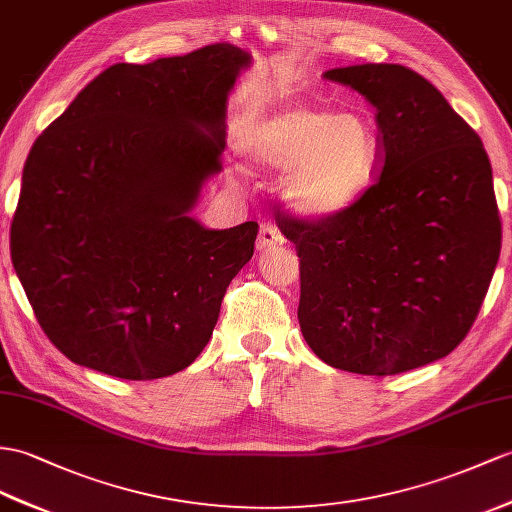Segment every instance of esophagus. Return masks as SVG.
Masks as SVG:
<instances>
[{
	"label": "esophagus",
	"instance_id": "obj_1",
	"mask_svg": "<svg viewBox=\"0 0 512 512\" xmlns=\"http://www.w3.org/2000/svg\"><path fill=\"white\" fill-rule=\"evenodd\" d=\"M284 243V236L282 232L276 228V223H263L260 226V232H258V239H256V247L258 249H271L276 245H282Z\"/></svg>",
	"mask_w": 512,
	"mask_h": 512
}]
</instances>
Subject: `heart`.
<instances>
[{
	"label": "heart",
	"instance_id": "b5f03b06",
	"mask_svg": "<svg viewBox=\"0 0 512 512\" xmlns=\"http://www.w3.org/2000/svg\"><path fill=\"white\" fill-rule=\"evenodd\" d=\"M254 167L283 173L284 199L297 215H341L367 189L380 145L360 112L299 104L260 117L245 132Z\"/></svg>",
	"mask_w": 512,
	"mask_h": 512
}]
</instances>
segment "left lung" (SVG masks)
Returning <instances> with one entry per match:
<instances>
[{"label": "left lung", "instance_id": "left-lung-1", "mask_svg": "<svg viewBox=\"0 0 512 512\" xmlns=\"http://www.w3.org/2000/svg\"><path fill=\"white\" fill-rule=\"evenodd\" d=\"M376 106L380 171L328 219L278 208L299 258L297 319L330 367L393 376L450 354L476 321L502 247L480 136L402 65L326 71Z\"/></svg>", "mask_w": 512, "mask_h": 512}]
</instances>
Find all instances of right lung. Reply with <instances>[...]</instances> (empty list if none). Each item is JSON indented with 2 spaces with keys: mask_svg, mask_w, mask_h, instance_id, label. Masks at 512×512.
I'll list each match as a JSON object with an SVG mask.
<instances>
[{
  "mask_svg": "<svg viewBox=\"0 0 512 512\" xmlns=\"http://www.w3.org/2000/svg\"><path fill=\"white\" fill-rule=\"evenodd\" d=\"M247 65L228 43L117 62L34 141L10 256L71 363L156 380L189 367L213 336L258 223L206 230L189 210L221 171L228 93Z\"/></svg>",
  "mask_w": 512,
  "mask_h": 512,
  "instance_id": "add662e5",
  "label": "right lung"
}]
</instances>
